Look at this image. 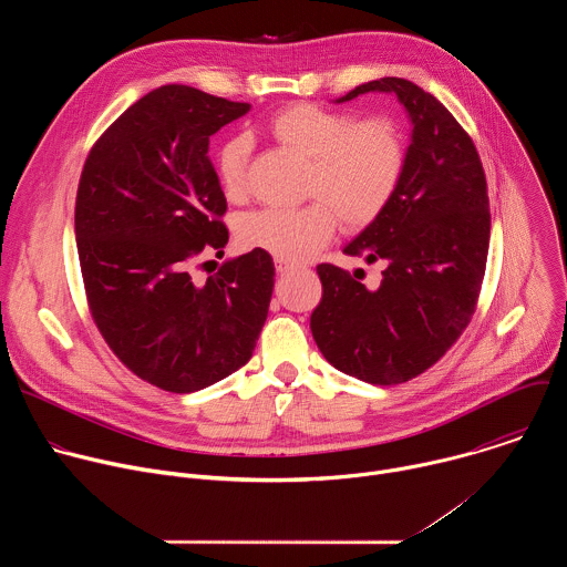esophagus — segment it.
Segmentation results:
<instances>
[{"mask_svg": "<svg viewBox=\"0 0 567 567\" xmlns=\"http://www.w3.org/2000/svg\"><path fill=\"white\" fill-rule=\"evenodd\" d=\"M298 267L293 265V262H287V260H276V271L280 274V276H287V274H291V271H296Z\"/></svg>", "mask_w": 567, "mask_h": 567, "instance_id": "1", "label": "esophagus"}]
</instances>
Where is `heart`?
<instances>
[{
  "label": "heart",
  "instance_id": "b5f03b06",
  "mask_svg": "<svg viewBox=\"0 0 567 567\" xmlns=\"http://www.w3.org/2000/svg\"><path fill=\"white\" fill-rule=\"evenodd\" d=\"M269 134L309 158L300 208H260L241 219L247 249L300 262L332 239L337 224L350 233L368 228L390 206L406 171V141L392 118L357 121L354 114L313 103H293L267 121ZM254 143L235 134L217 150V179L228 199L247 193Z\"/></svg>",
  "mask_w": 567,
  "mask_h": 567
}]
</instances>
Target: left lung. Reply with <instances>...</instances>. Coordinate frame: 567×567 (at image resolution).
<instances>
[{"mask_svg": "<svg viewBox=\"0 0 567 567\" xmlns=\"http://www.w3.org/2000/svg\"><path fill=\"white\" fill-rule=\"evenodd\" d=\"M396 94L413 121L406 171L383 215L343 249L383 262L365 287L334 265H318L322 300L311 334L337 370L374 385L411 381L435 365L475 311L489 254V195L468 132L429 92L403 78H379L339 99Z\"/></svg>", "mask_w": 567, "mask_h": 567, "instance_id": "obj_1", "label": "left lung"}]
</instances>
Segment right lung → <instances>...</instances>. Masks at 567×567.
Segmentation results:
<instances>
[{
    "label": "right lung",
    "instance_id": "obj_1",
    "mask_svg": "<svg viewBox=\"0 0 567 567\" xmlns=\"http://www.w3.org/2000/svg\"><path fill=\"white\" fill-rule=\"evenodd\" d=\"M249 103L164 85L92 145L75 195V247L87 307L118 361L168 392H195L245 365L276 282L269 254L224 256L226 197L208 138Z\"/></svg>",
    "mask_w": 567,
    "mask_h": 567
}]
</instances>
